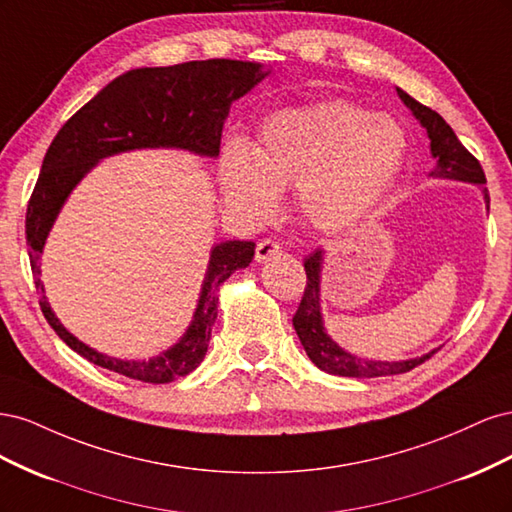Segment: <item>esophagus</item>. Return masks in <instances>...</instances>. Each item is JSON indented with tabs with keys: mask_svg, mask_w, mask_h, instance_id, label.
Segmentation results:
<instances>
[{
	"mask_svg": "<svg viewBox=\"0 0 512 512\" xmlns=\"http://www.w3.org/2000/svg\"><path fill=\"white\" fill-rule=\"evenodd\" d=\"M280 254H282V247H280V243L273 241V239H262L256 245V260L258 262H267V260L280 256Z\"/></svg>",
	"mask_w": 512,
	"mask_h": 512,
	"instance_id": "1",
	"label": "esophagus"
}]
</instances>
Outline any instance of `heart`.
Returning a JSON list of instances; mask_svg holds the SVG:
<instances>
[{
  "instance_id": "obj_1",
  "label": "heart",
  "mask_w": 512,
  "mask_h": 512,
  "mask_svg": "<svg viewBox=\"0 0 512 512\" xmlns=\"http://www.w3.org/2000/svg\"><path fill=\"white\" fill-rule=\"evenodd\" d=\"M408 136L389 115L348 102L288 108L262 123L252 149L230 141L222 151V185L230 207L267 220L280 190L299 185L307 220L342 230L378 205L404 166Z\"/></svg>"
}]
</instances>
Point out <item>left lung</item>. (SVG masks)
<instances>
[{"label":"left lung","instance_id":"1","mask_svg":"<svg viewBox=\"0 0 512 512\" xmlns=\"http://www.w3.org/2000/svg\"><path fill=\"white\" fill-rule=\"evenodd\" d=\"M399 98L414 113V117L421 121V126L427 130V136L431 141V156L436 158V166L431 170V177L442 179H457L468 183H487L483 166L472 156V153L459 143L453 128L429 106L416 102L412 96H408L404 89H397ZM485 203L489 209V192L483 188ZM307 273V284L303 290V299L299 303L297 314L292 318L294 331H297L301 344L307 352L312 363L327 371L333 376H346V378H378V376H395L406 374V371L414 369L416 365L425 363L429 356L436 352H429L418 356V359L408 361H365L339 348L333 339L327 335L322 327V314H320V269H322V252L316 250L309 254L303 262Z\"/></svg>","mask_w":512,"mask_h":512}]
</instances>
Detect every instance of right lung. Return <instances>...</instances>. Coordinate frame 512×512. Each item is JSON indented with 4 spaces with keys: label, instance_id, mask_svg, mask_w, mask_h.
Returning <instances> with one entry per match:
<instances>
[{
    "label": "right lung",
    "instance_id": "right-lung-1",
    "mask_svg": "<svg viewBox=\"0 0 512 512\" xmlns=\"http://www.w3.org/2000/svg\"><path fill=\"white\" fill-rule=\"evenodd\" d=\"M260 64L237 59L185 61L166 68H138L117 76L100 94L76 111L46 151L40 177L25 215L34 284L40 309L53 331L87 361L149 384L188 376L205 359L211 329L218 318L220 286L254 258V241H226L211 250L194 320L170 350L149 361H121L96 352L64 329L44 297L40 254L61 205L98 160L132 149L177 147L200 156L220 153L224 119L232 100L245 96L265 79Z\"/></svg>",
    "mask_w": 512,
    "mask_h": 512
}]
</instances>
